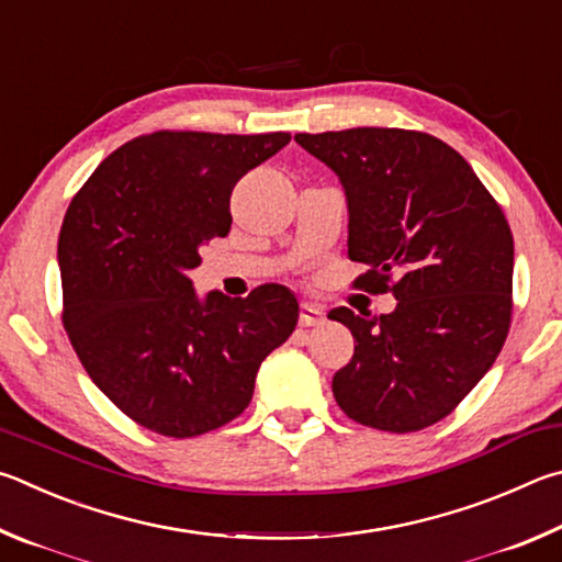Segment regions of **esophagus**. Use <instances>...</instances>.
Listing matches in <instances>:
<instances>
[{"mask_svg":"<svg viewBox=\"0 0 562 562\" xmlns=\"http://www.w3.org/2000/svg\"><path fill=\"white\" fill-rule=\"evenodd\" d=\"M323 321V308L316 306V303H301V316L299 323L303 328H311V326H318Z\"/></svg>","mask_w":562,"mask_h":562,"instance_id":"34e87169","label":"esophagus"}]
</instances>
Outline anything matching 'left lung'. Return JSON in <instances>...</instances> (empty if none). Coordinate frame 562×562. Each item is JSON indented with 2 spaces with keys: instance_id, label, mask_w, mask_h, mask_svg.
<instances>
[{
  "instance_id": "1",
  "label": "left lung",
  "mask_w": 562,
  "mask_h": 562,
  "mask_svg": "<svg viewBox=\"0 0 562 562\" xmlns=\"http://www.w3.org/2000/svg\"><path fill=\"white\" fill-rule=\"evenodd\" d=\"M340 177L356 286L392 293L385 316L333 308L356 352L333 395L358 425L407 435L459 407L504 348L514 313V234L471 165L439 137L402 127L299 133Z\"/></svg>"
}]
</instances>
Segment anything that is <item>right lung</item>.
Segmentation results:
<instances>
[{"instance_id": "right-lung-1", "label": "right lung", "mask_w": 562, "mask_h": 562, "mask_svg": "<svg viewBox=\"0 0 562 562\" xmlns=\"http://www.w3.org/2000/svg\"><path fill=\"white\" fill-rule=\"evenodd\" d=\"M289 133L157 131L117 147L58 234L64 328L95 387L135 425L187 439L249 407L254 380L299 323L279 283L196 299L187 271L232 226L229 196Z\"/></svg>"}]
</instances>
